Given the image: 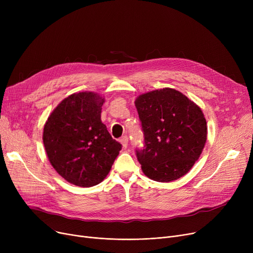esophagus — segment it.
<instances>
[{
  "mask_svg": "<svg viewBox=\"0 0 253 253\" xmlns=\"http://www.w3.org/2000/svg\"><path fill=\"white\" fill-rule=\"evenodd\" d=\"M120 142H121L122 147H123L124 149H127V147H128V137H127V136L122 137L121 139H120Z\"/></svg>",
  "mask_w": 253,
  "mask_h": 253,
  "instance_id": "34e87169",
  "label": "esophagus"
}]
</instances>
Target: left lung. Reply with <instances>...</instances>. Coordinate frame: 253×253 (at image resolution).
Segmentation results:
<instances>
[{
  "label": "left lung",
  "mask_w": 253,
  "mask_h": 253,
  "mask_svg": "<svg viewBox=\"0 0 253 253\" xmlns=\"http://www.w3.org/2000/svg\"><path fill=\"white\" fill-rule=\"evenodd\" d=\"M134 103L144 135V147L136 151L144 175L169 182L187 174L207 139L200 106L172 88L143 93Z\"/></svg>",
  "instance_id": "obj_1"
}]
</instances>
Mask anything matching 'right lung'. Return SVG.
Here are the masks:
<instances>
[{
  "label": "right lung",
  "mask_w": 253,
  "mask_h": 253,
  "mask_svg": "<svg viewBox=\"0 0 253 253\" xmlns=\"http://www.w3.org/2000/svg\"><path fill=\"white\" fill-rule=\"evenodd\" d=\"M104 98L94 92H79L64 98L48 117L43 142L57 173L78 187L100 183L122 145L101 122Z\"/></svg>",
  "instance_id": "1"
}]
</instances>
